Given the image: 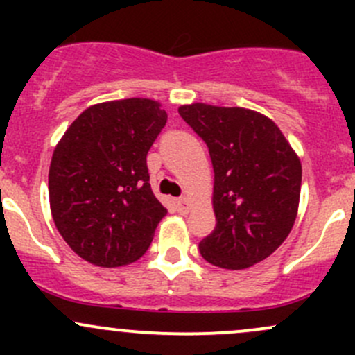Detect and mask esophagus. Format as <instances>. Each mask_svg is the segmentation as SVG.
<instances>
[{
	"label": "esophagus",
	"mask_w": 355,
	"mask_h": 355,
	"mask_svg": "<svg viewBox=\"0 0 355 355\" xmlns=\"http://www.w3.org/2000/svg\"><path fill=\"white\" fill-rule=\"evenodd\" d=\"M177 209H178V213H182V214L189 213V209H191V202H189V199L187 198L177 199Z\"/></svg>",
	"instance_id": "esophagus-1"
}]
</instances>
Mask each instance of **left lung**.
Returning a JSON list of instances; mask_svg holds the SVG:
<instances>
[{"label":"left lung","instance_id":"8db88e82","mask_svg":"<svg viewBox=\"0 0 355 355\" xmlns=\"http://www.w3.org/2000/svg\"><path fill=\"white\" fill-rule=\"evenodd\" d=\"M180 116L206 142L214 170L216 227L199 244L207 263L245 270L288 237L300 199L302 164L278 125L259 111L192 103Z\"/></svg>","mask_w":355,"mask_h":355}]
</instances>
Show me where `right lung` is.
Masks as SVG:
<instances>
[{"instance_id": "add662e5", "label": "right lung", "mask_w": 355, "mask_h": 355, "mask_svg": "<svg viewBox=\"0 0 355 355\" xmlns=\"http://www.w3.org/2000/svg\"><path fill=\"white\" fill-rule=\"evenodd\" d=\"M155 99L98 103L82 111L53 151L49 207L63 241L101 268L137 261L166 207L155 198L146 156L166 123Z\"/></svg>"}]
</instances>
